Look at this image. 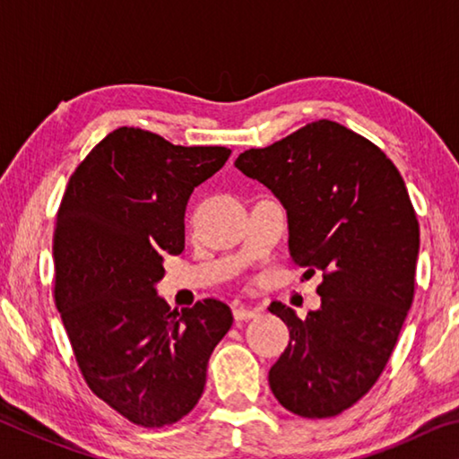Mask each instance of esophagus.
I'll return each instance as SVG.
<instances>
[{
	"instance_id": "34e87169",
	"label": "esophagus",
	"mask_w": 459,
	"mask_h": 459,
	"mask_svg": "<svg viewBox=\"0 0 459 459\" xmlns=\"http://www.w3.org/2000/svg\"><path fill=\"white\" fill-rule=\"evenodd\" d=\"M232 316H235L237 322H247V320H253V317H257L259 316V309L237 306L235 309H232Z\"/></svg>"
}]
</instances>
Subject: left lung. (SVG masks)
I'll list each match as a JSON object with an SVG mask.
<instances>
[{
	"label": "left lung",
	"mask_w": 459,
	"mask_h": 459,
	"mask_svg": "<svg viewBox=\"0 0 459 459\" xmlns=\"http://www.w3.org/2000/svg\"><path fill=\"white\" fill-rule=\"evenodd\" d=\"M235 166L281 200L291 261L324 277L322 307L306 320L269 306L290 328L271 391L299 417L338 415L377 383L413 304L419 222L407 186L378 145L328 119Z\"/></svg>",
	"instance_id": "1"
}]
</instances>
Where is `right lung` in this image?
Wrapping results in <instances>:
<instances>
[{
  "instance_id": "add662e5",
  "label": "right lung",
  "mask_w": 459,
  "mask_h": 459,
  "mask_svg": "<svg viewBox=\"0 0 459 459\" xmlns=\"http://www.w3.org/2000/svg\"><path fill=\"white\" fill-rule=\"evenodd\" d=\"M229 155L119 127L92 147L60 200L54 301L84 383L135 425H172L196 407L208 359L232 325L219 299L178 314L155 293L161 257L184 251L192 190Z\"/></svg>"
}]
</instances>
